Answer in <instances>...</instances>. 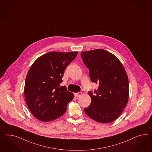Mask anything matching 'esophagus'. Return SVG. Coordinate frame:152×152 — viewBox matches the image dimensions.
Masks as SVG:
<instances>
[{
	"label": "esophagus",
	"mask_w": 152,
	"mask_h": 152,
	"mask_svg": "<svg viewBox=\"0 0 152 152\" xmlns=\"http://www.w3.org/2000/svg\"><path fill=\"white\" fill-rule=\"evenodd\" d=\"M81 95H82V92H77V93H75V96L76 97L80 96H81Z\"/></svg>",
	"instance_id": "1"
}]
</instances>
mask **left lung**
Returning a JSON list of instances; mask_svg holds the SVG:
<instances>
[{"instance_id": "8db88e82", "label": "left lung", "mask_w": 152, "mask_h": 152, "mask_svg": "<svg viewBox=\"0 0 152 152\" xmlns=\"http://www.w3.org/2000/svg\"><path fill=\"white\" fill-rule=\"evenodd\" d=\"M81 56L91 81L99 85L95 94L88 92L91 102L84 111L97 122L111 123L128 104L129 81L125 69L115 55L102 49L83 51Z\"/></svg>"}]
</instances>
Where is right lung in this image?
Segmentation results:
<instances>
[{"mask_svg":"<svg viewBox=\"0 0 152 152\" xmlns=\"http://www.w3.org/2000/svg\"><path fill=\"white\" fill-rule=\"evenodd\" d=\"M77 54V51L50 52L38 57L28 70L24 97L28 109L37 119L50 121L66 112L74 95L60 84L64 69Z\"/></svg>","mask_w":152,"mask_h":152,"instance_id":"right-lung-1","label":"right lung"}]
</instances>
